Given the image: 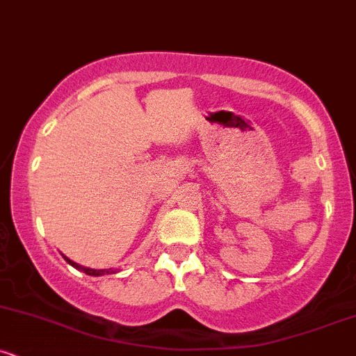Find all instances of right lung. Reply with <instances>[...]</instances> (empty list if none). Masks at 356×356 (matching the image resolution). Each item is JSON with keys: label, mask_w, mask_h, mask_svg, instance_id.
Returning <instances> with one entry per match:
<instances>
[{"label": "right lung", "mask_w": 356, "mask_h": 356, "mask_svg": "<svg viewBox=\"0 0 356 356\" xmlns=\"http://www.w3.org/2000/svg\"><path fill=\"white\" fill-rule=\"evenodd\" d=\"M63 258L66 259V261L70 263L71 266H74L76 270H81V271H85V273H86V275H90V277H102V275L115 273V271H117V270H112V268H108V270H95V268H86V266H81V265H78V263H74V261H72V259L67 258V256H64V254H63Z\"/></svg>", "instance_id": "add662e5"}]
</instances>
